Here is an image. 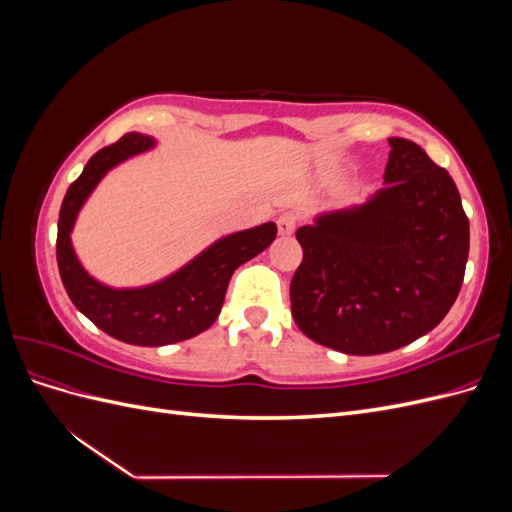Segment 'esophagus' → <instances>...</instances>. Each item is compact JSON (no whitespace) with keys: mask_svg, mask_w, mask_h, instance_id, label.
Instances as JSON below:
<instances>
[{"mask_svg":"<svg viewBox=\"0 0 512 512\" xmlns=\"http://www.w3.org/2000/svg\"><path fill=\"white\" fill-rule=\"evenodd\" d=\"M299 224V215L292 213V211H286L282 213L280 218H277V228H280V235H292L294 228H297Z\"/></svg>","mask_w":512,"mask_h":512,"instance_id":"obj_1","label":"esophagus"}]
</instances>
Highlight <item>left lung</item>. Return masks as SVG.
<instances>
[{
    "label": "left lung",
    "mask_w": 512,
    "mask_h": 512,
    "mask_svg": "<svg viewBox=\"0 0 512 512\" xmlns=\"http://www.w3.org/2000/svg\"><path fill=\"white\" fill-rule=\"evenodd\" d=\"M389 145L384 188L297 230L294 322L346 354L391 352L438 327L466 273L470 222L453 177L408 138Z\"/></svg>",
    "instance_id": "obj_1"
}]
</instances>
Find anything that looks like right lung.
Listing matches in <instances>:
<instances>
[{
	"label": "right lung",
	"mask_w": 512,
	"mask_h": 512,
	"mask_svg": "<svg viewBox=\"0 0 512 512\" xmlns=\"http://www.w3.org/2000/svg\"><path fill=\"white\" fill-rule=\"evenodd\" d=\"M153 147V138L130 132L91 156L59 209L57 267L70 301L98 329L134 346H166L207 331L226 297L232 273L273 243V222L235 232L188 262L166 280L143 288H108L91 277L74 254L70 232L87 196L119 162Z\"/></svg>",
	"instance_id": "right-lung-1"
}]
</instances>
